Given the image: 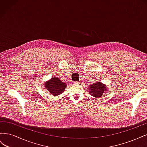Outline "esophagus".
<instances>
[{
    "mask_svg": "<svg viewBox=\"0 0 147 147\" xmlns=\"http://www.w3.org/2000/svg\"><path fill=\"white\" fill-rule=\"evenodd\" d=\"M73 83L74 84H79V82H74Z\"/></svg>",
    "mask_w": 147,
    "mask_h": 147,
    "instance_id": "34e87169",
    "label": "esophagus"
}]
</instances>
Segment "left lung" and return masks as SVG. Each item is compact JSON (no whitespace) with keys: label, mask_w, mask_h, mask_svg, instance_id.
Returning a JSON list of instances; mask_svg holds the SVG:
<instances>
[{"label":"left lung","mask_w":147,"mask_h":147,"mask_svg":"<svg viewBox=\"0 0 147 147\" xmlns=\"http://www.w3.org/2000/svg\"><path fill=\"white\" fill-rule=\"evenodd\" d=\"M90 89V94L96 98H99L104 92L106 93L107 90H108L107 88L104 84L102 83L101 82H96L95 83L90 85L89 87Z\"/></svg>","instance_id":"8db88e82"}]
</instances>
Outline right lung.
Segmentation results:
<instances>
[{"label":"right lung","instance_id":"right-lung-1","mask_svg":"<svg viewBox=\"0 0 147 147\" xmlns=\"http://www.w3.org/2000/svg\"><path fill=\"white\" fill-rule=\"evenodd\" d=\"M47 90L53 96H57L63 93L67 86L66 84L61 82L58 77H53L50 80L45 83V85Z\"/></svg>","mask_w":147,"mask_h":147}]
</instances>
